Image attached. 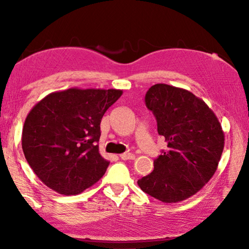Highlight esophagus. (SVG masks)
Segmentation results:
<instances>
[{"mask_svg": "<svg viewBox=\"0 0 249 249\" xmlns=\"http://www.w3.org/2000/svg\"><path fill=\"white\" fill-rule=\"evenodd\" d=\"M120 157L123 160H128V159H134L135 156L130 153H124V154H121Z\"/></svg>", "mask_w": 249, "mask_h": 249, "instance_id": "34e87169", "label": "esophagus"}]
</instances>
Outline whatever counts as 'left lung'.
Wrapping results in <instances>:
<instances>
[{
    "mask_svg": "<svg viewBox=\"0 0 249 249\" xmlns=\"http://www.w3.org/2000/svg\"><path fill=\"white\" fill-rule=\"evenodd\" d=\"M145 103L154 113L168 149L154 160L153 172L137 183L165 203L187 200L217 169L224 148L222 126L203 100L181 88L155 84L147 91Z\"/></svg>",
    "mask_w": 249,
    "mask_h": 249,
    "instance_id": "left-lung-1",
    "label": "left lung"
}]
</instances>
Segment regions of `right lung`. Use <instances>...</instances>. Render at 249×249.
<instances>
[{"instance_id": "obj_1", "label": "right lung", "mask_w": 249, "mask_h": 249, "mask_svg": "<svg viewBox=\"0 0 249 249\" xmlns=\"http://www.w3.org/2000/svg\"><path fill=\"white\" fill-rule=\"evenodd\" d=\"M122 93L71 88L53 92L31 109L22 148L43 183L60 195L74 196L102 178L109 162L99 153L101 120Z\"/></svg>"}]
</instances>
